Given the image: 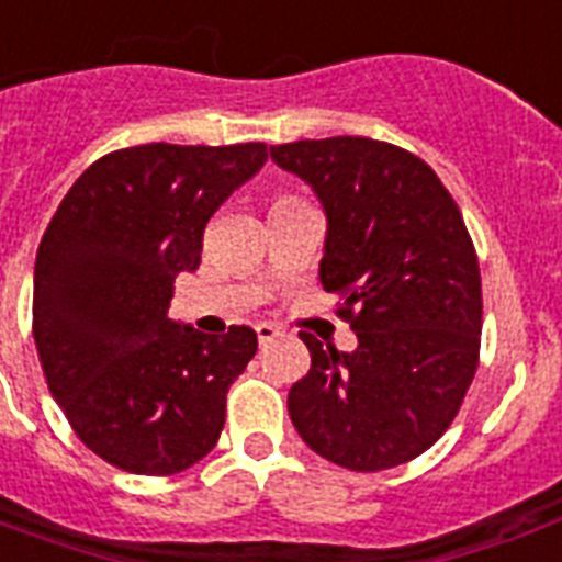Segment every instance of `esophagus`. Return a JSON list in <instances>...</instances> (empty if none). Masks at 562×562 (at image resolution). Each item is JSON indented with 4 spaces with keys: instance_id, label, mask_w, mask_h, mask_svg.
Here are the masks:
<instances>
[{
    "instance_id": "esophagus-1",
    "label": "esophagus",
    "mask_w": 562,
    "mask_h": 562,
    "mask_svg": "<svg viewBox=\"0 0 562 562\" xmlns=\"http://www.w3.org/2000/svg\"><path fill=\"white\" fill-rule=\"evenodd\" d=\"M280 329H277V326L273 324H256V338H259V344H271V341H277V338H280Z\"/></svg>"
}]
</instances>
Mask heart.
I'll use <instances>...</instances> for the list:
<instances>
[{
  "instance_id": "b5f03b06",
  "label": "heart",
  "mask_w": 562,
  "mask_h": 562,
  "mask_svg": "<svg viewBox=\"0 0 562 562\" xmlns=\"http://www.w3.org/2000/svg\"><path fill=\"white\" fill-rule=\"evenodd\" d=\"M280 201H289V198H280Z\"/></svg>"
}]
</instances>
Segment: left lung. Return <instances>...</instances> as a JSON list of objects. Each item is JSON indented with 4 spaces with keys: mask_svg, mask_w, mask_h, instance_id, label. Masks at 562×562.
Listing matches in <instances>:
<instances>
[{
    "mask_svg": "<svg viewBox=\"0 0 562 562\" xmlns=\"http://www.w3.org/2000/svg\"><path fill=\"white\" fill-rule=\"evenodd\" d=\"M324 203L321 282L359 347L308 333L312 368L289 414L321 458L356 472L414 461L452 426L479 368L481 271L463 215L431 166L368 136L273 145Z\"/></svg>",
    "mask_w": 562,
    "mask_h": 562,
    "instance_id": "1",
    "label": "left lung"
}]
</instances>
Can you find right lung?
<instances>
[{"label":"right lung","mask_w":562,"mask_h":562,"mask_svg":"<svg viewBox=\"0 0 562 562\" xmlns=\"http://www.w3.org/2000/svg\"><path fill=\"white\" fill-rule=\"evenodd\" d=\"M268 160L265 143H151L101 157L48 221L34 265V344L87 449L134 475H175L218 443L250 326L203 335L169 317L201 265L212 212Z\"/></svg>","instance_id":"add662e5"}]
</instances>
